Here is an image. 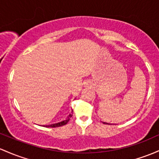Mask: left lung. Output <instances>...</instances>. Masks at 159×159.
<instances>
[{"mask_svg":"<svg viewBox=\"0 0 159 159\" xmlns=\"http://www.w3.org/2000/svg\"><path fill=\"white\" fill-rule=\"evenodd\" d=\"M103 124H106V125H109V123H106V122H102Z\"/></svg>","mask_w":159,"mask_h":159,"instance_id":"1","label":"left lung"}]
</instances>
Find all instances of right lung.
Masks as SVG:
<instances>
[{"instance_id":"right-lung-1","label":"right lung","mask_w":159,"mask_h":159,"mask_svg":"<svg viewBox=\"0 0 159 159\" xmlns=\"http://www.w3.org/2000/svg\"><path fill=\"white\" fill-rule=\"evenodd\" d=\"M71 116H72V115L71 114H69V116H67V118H66V119L62 120V121H61L60 122H57V123H53V124H51V125H42L43 127H46V128H57V127H60V126H63V125H66V124L69 122V120H70V118H71Z\"/></svg>"}]
</instances>
